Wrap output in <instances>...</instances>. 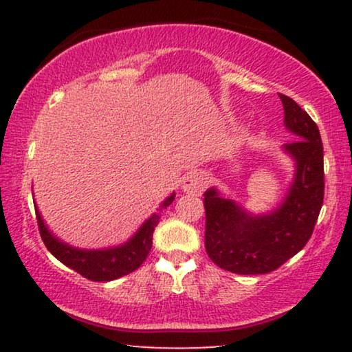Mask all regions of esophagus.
<instances>
[{"instance_id": "34e87169", "label": "esophagus", "mask_w": 352, "mask_h": 352, "mask_svg": "<svg viewBox=\"0 0 352 352\" xmlns=\"http://www.w3.org/2000/svg\"><path fill=\"white\" fill-rule=\"evenodd\" d=\"M208 184V177L201 171H192L182 181V189L190 195H200Z\"/></svg>"}]
</instances>
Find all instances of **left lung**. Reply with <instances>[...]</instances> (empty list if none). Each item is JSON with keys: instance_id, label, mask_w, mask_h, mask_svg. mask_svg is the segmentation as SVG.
I'll return each mask as SVG.
<instances>
[{"instance_id": "obj_1", "label": "left lung", "mask_w": 352, "mask_h": 352, "mask_svg": "<svg viewBox=\"0 0 352 352\" xmlns=\"http://www.w3.org/2000/svg\"><path fill=\"white\" fill-rule=\"evenodd\" d=\"M285 126L296 134L283 148L296 175L283 204L271 214L252 216L214 189L205 192V248L221 269L254 276L276 271L309 242L325 194L324 146L314 120L292 98L278 94Z\"/></svg>"}]
</instances>
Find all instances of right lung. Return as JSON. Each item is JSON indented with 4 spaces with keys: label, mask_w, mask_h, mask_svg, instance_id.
Returning a JSON list of instances; mask_svg holds the SVG:
<instances>
[{
    "label": "right lung",
    "mask_w": 352,
    "mask_h": 352,
    "mask_svg": "<svg viewBox=\"0 0 352 352\" xmlns=\"http://www.w3.org/2000/svg\"><path fill=\"white\" fill-rule=\"evenodd\" d=\"M173 200H175V195L168 197V199L162 204L160 208H158V211L170 206L173 204ZM35 213L41 240L45 242L46 248L50 250L51 254H54L60 263H64L65 266L74 269V271L78 272L80 276L94 282L115 280V278L123 277L129 272L136 271V269L146 261L147 254L151 252L153 230H155L158 221H160V214L153 213L128 243H124L118 248L93 250V252L89 250L88 252V250L69 247V245L57 240L54 235L46 229L36 206Z\"/></svg>",
    "instance_id": "1"
}]
</instances>
